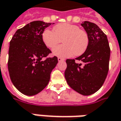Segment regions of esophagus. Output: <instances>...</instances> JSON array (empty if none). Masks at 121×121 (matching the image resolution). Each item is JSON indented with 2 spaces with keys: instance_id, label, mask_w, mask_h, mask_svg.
Listing matches in <instances>:
<instances>
[{
  "instance_id": "esophagus-1",
  "label": "esophagus",
  "mask_w": 121,
  "mask_h": 121,
  "mask_svg": "<svg viewBox=\"0 0 121 121\" xmlns=\"http://www.w3.org/2000/svg\"><path fill=\"white\" fill-rule=\"evenodd\" d=\"M57 60H58V61H62L64 60L63 58H61V57H57Z\"/></svg>"
}]
</instances>
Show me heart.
I'll use <instances>...</instances> for the list:
<instances>
[{
  "mask_svg": "<svg viewBox=\"0 0 121 121\" xmlns=\"http://www.w3.org/2000/svg\"><path fill=\"white\" fill-rule=\"evenodd\" d=\"M42 40L45 45L52 49L54 56L62 58L69 57L73 54L80 56L86 51L89 43L88 33L80 28L70 23H61L53 27V31L45 29L42 33Z\"/></svg>",
  "mask_w": 121,
  "mask_h": 121,
  "instance_id": "heart-1",
  "label": "heart"
}]
</instances>
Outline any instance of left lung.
Returning <instances> with one entry per match:
<instances>
[{"instance_id": "1", "label": "left lung", "mask_w": 121, "mask_h": 121, "mask_svg": "<svg viewBox=\"0 0 121 121\" xmlns=\"http://www.w3.org/2000/svg\"><path fill=\"white\" fill-rule=\"evenodd\" d=\"M81 25L88 35L89 43L86 52L76 60H66L65 78L72 88L80 94L88 96L97 92L105 81L109 67L110 49L107 37L99 27L89 21Z\"/></svg>"}]
</instances>
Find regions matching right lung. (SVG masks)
Here are the masks:
<instances>
[{
    "label": "right lung",
    "mask_w": 121,
    "mask_h": 121,
    "mask_svg": "<svg viewBox=\"0 0 121 121\" xmlns=\"http://www.w3.org/2000/svg\"><path fill=\"white\" fill-rule=\"evenodd\" d=\"M52 23L35 21L18 29L10 41L8 69L15 88L23 94L33 96L47 86L52 69L58 62L56 56L43 42L42 33Z\"/></svg>",
    "instance_id": "add662e5"
}]
</instances>
